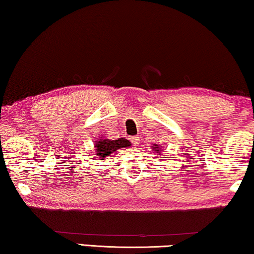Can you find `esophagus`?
<instances>
[{"label":"esophagus","mask_w":254,"mask_h":254,"mask_svg":"<svg viewBox=\"0 0 254 254\" xmlns=\"http://www.w3.org/2000/svg\"><path fill=\"white\" fill-rule=\"evenodd\" d=\"M130 140H131L132 144H133V145H135V147H137V145L140 144V139H139V136H137V135L131 136V137H130Z\"/></svg>","instance_id":"1"}]
</instances>
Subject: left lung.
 Listing matches in <instances>:
<instances>
[{
	"instance_id": "obj_1",
	"label": "left lung",
	"mask_w": 254,
	"mask_h": 254,
	"mask_svg": "<svg viewBox=\"0 0 254 254\" xmlns=\"http://www.w3.org/2000/svg\"><path fill=\"white\" fill-rule=\"evenodd\" d=\"M153 149L154 151L157 152L156 154H160V147H158V145H153Z\"/></svg>"
}]
</instances>
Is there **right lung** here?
Wrapping results in <instances>:
<instances>
[{"label": "right lung", "instance_id": "add662e5", "mask_svg": "<svg viewBox=\"0 0 254 254\" xmlns=\"http://www.w3.org/2000/svg\"><path fill=\"white\" fill-rule=\"evenodd\" d=\"M131 143L130 141L127 139H118V140H109V139H101L100 141H96V151L98 153L100 158H102L101 160H103L106 156L113 153L114 151H117L118 149L123 148V147H130Z\"/></svg>", "mask_w": 254, "mask_h": 254}]
</instances>
